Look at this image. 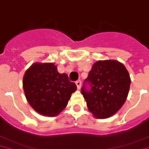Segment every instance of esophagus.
Segmentation results:
<instances>
[{"label":"esophagus","instance_id":"obj_1","mask_svg":"<svg viewBox=\"0 0 149 149\" xmlns=\"http://www.w3.org/2000/svg\"><path fill=\"white\" fill-rule=\"evenodd\" d=\"M76 85H77V89L80 90L81 89V81H80V80H78V81H77L75 82Z\"/></svg>","mask_w":149,"mask_h":149}]
</instances>
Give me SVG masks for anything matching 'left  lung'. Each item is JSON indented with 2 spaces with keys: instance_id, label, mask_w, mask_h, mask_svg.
Segmentation results:
<instances>
[{
  "instance_id": "obj_1",
  "label": "left lung",
  "mask_w": 149,
  "mask_h": 149,
  "mask_svg": "<svg viewBox=\"0 0 149 149\" xmlns=\"http://www.w3.org/2000/svg\"><path fill=\"white\" fill-rule=\"evenodd\" d=\"M84 81L81 93L89 111L95 118L106 119L116 113L123 107L130 91V74L124 65L116 60L97 61L93 65Z\"/></svg>"
}]
</instances>
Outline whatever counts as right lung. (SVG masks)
<instances>
[{
	"mask_svg": "<svg viewBox=\"0 0 149 149\" xmlns=\"http://www.w3.org/2000/svg\"><path fill=\"white\" fill-rule=\"evenodd\" d=\"M23 88L34 110L43 116H55L66 107L77 86L66 74L58 73L54 63L36 62L24 74Z\"/></svg>",
	"mask_w": 149,
	"mask_h": 149,
	"instance_id": "1",
	"label": "right lung"
}]
</instances>
